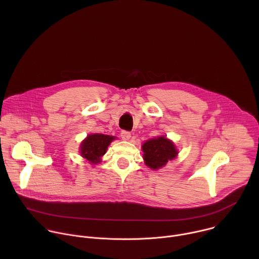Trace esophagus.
<instances>
[{
    "mask_svg": "<svg viewBox=\"0 0 259 259\" xmlns=\"http://www.w3.org/2000/svg\"><path fill=\"white\" fill-rule=\"evenodd\" d=\"M121 136H122V138H123L124 140H129L130 137H131V133H130L129 131L123 130V131L121 132Z\"/></svg>",
    "mask_w": 259,
    "mask_h": 259,
    "instance_id": "34e87169",
    "label": "esophagus"
}]
</instances>
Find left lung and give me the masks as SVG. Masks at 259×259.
Listing matches in <instances>:
<instances>
[{
    "mask_svg": "<svg viewBox=\"0 0 259 259\" xmlns=\"http://www.w3.org/2000/svg\"><path fill=\"white\" fill-rule=\"evenodd\" d=\"M142 151L144 153L143 159L146 166L154 170L162 168L168 161L173 160L178 154L175 145L164 136L144 142Z\"/></svg>",
    "mask_w": 259,
    "mask_h": 259,
    "instance_id": "8db88e82",
    "label": "left lung"
}]
</instances>
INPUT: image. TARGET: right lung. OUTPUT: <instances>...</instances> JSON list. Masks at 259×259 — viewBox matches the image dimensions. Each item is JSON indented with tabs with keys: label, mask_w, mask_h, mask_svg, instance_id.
Here are the masks:
<instances>
[{
	"label": "right lung",
	"mask_w": 259,
	"mask_h": 259,
	"mask_svg": "<svg viewBox=\"0 0 259 259\" xmlns=\"http://www.w3.org/2000/svg\"><path fill=\"white\" fill-rule=\"evenodd\" d=\"M115 139L114 136L104 134H90L81 144V155L92 164L100 162L109 143Z\"/></svg>",
	"instance_id": "obj_1"
}]
</instances>
